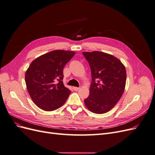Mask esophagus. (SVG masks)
<instances>
[{
  "label": "esophagus",
  "instance_id": "1",
  "mask_svg": "<svg viewBox=\"0 0 155 155\" xmlns=\"http://www.w3.org/2000/svg\"><path fill=\"white\" fill-rule=\"evenodd\" d=\"M73 89H74V91H78L79 89V87H73Z\"/></svg>",
  "mask_w": 155,
  "mask_h": 155
}]
</instances>
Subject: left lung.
Wrapping results in <instances>:
<instances>
[{
    "label": "left lung",
    "mask_w": 155,
    "mask_h": 155,
    "mask_svg": "<svg viewBox=\"0 0 155 155\" xmlns=\"http://www.w3.org/2000/svg\"><path fill=\"white\" fill-rule=\"evenodd\" d=\"M91 70L90 94L84 100L87 109L104 114L113 108L122 96L126 83L124 65L114 56L101 51L83 52Z\"/></svg>",
    "instance_id": "1"
}]
</instances>
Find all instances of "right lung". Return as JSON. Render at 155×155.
Wrapping results in <instances>:
<instances>
[{
    "instance_id": "obj_1",
    "label": "right lung",
    "mask_w": 155,
    "mask_h": 155,
    "mask_svg": "<svg viewBox=\"0 0 155 155\" xmlns=\"http://www.w3.org/2000/svg\"><path fill=\"white\" fill-rule=\"evenodd\" d=\"M74 51L57 50L39 56L25 74L28 92L41 109L52 111L61 107L71 91L64 86L63 68Z\"/></svg>"
}]
</instances>
